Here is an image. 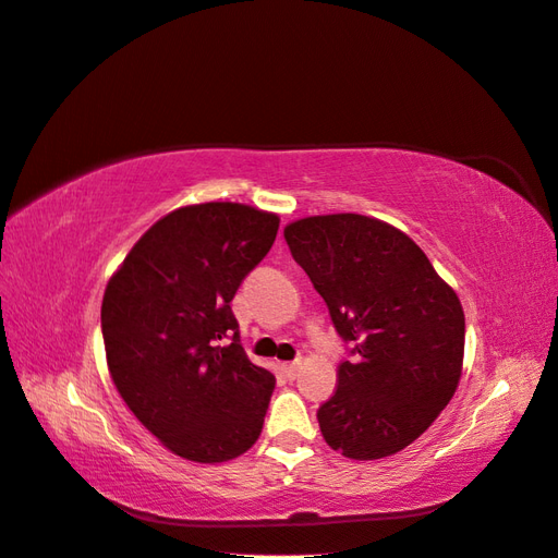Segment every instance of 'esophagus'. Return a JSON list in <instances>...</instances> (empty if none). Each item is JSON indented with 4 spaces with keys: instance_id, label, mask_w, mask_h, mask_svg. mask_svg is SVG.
<instances>
[{
    "instance_id": "obj_1",
    "label": "esophagus",
    "mask_w": 558,
    "mask_h": 558,
    "mask_svg": "<svg viewBox=\"0 0 558 558\" xmlns=\"http://www.w3.org/2000/svg\"><path fill=\"white\" fill-rule=\"evenodd\" d=\"M281 369H283V375H286V377H289V379H295V377L300 375L302 363H300V361H293V363H283V365H281Z\"/></svg>"
}]
</instances>
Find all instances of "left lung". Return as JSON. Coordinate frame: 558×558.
<instances>
[{"instance_id": "obj_1", "label": "left lung", "mask_w": 558, "mask_h": 558, "mask_svg": "<svg viewBox=\"0 0 558 558\" xmlns=\"http://www.w3.org/2000/svg\"><path fill=\"white\" fill-rule=\"evenodd\" d=\"M295 263L326 300L353 359L316 418L347 459L402 451L437 418L463 369L465 316L451 286L408 234L361 214L307 216L283 228Z\"/></svg>"}]
</instances>
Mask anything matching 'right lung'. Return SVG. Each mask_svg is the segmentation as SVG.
<instances>
[{
	"instance_id": "right-lung-1",
	"label": "right lung",
	"mask_w": 558,
	"mask_h": 558,
	"mask_svg": "<svg viewBox=\"0 0 558 558\" xmlns=\"http://www.w3.org/2000/svg\"><path fill=\"white\" fill-rule=\"evenodd\" d=\"M277 230V214L240 202L181 207L142 234L107 283L111 379L185 461L238 459L263 430L275 375L248 361L230 302Z\"/></svg>"
}]
</instances>
